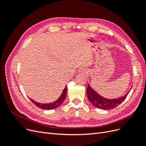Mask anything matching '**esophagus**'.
<instances>
[{
	"label": "esophagus",
	"instance_id": "esophagus-1",
	"mask_svg": "<svg viewBox=\"0 0 146 146\" xmlns=\"http://www.w3.org/2000/svg\"><path fill=\"white\" fill-rule=\"evenodd\" d=\"M85 71H86V69H80V72H85Z\"/></svg>",
	"mask_w": 146,
	"mask_h": 146
}]
</instances>
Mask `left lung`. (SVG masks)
I'll use <instances>...</instances> for the list:
<instances>
[{"label": "left lung", "instance_id": "obj_1", "mask_svg": "<svg viewBox=\"0 0 146 146\" xmlns=\"http://www.w3.org/2000/svg\"><path fill=\"white\" fill-rule=\"evenodd\" d=\"M88 99L90 101V102L96 108L102 110H111L116 108L117 106L121 104L122 102L125 99L129 92L121 97L120 98L115 99H108L102 97L99 94L93 90L90 86L89 84H88V88L86 90Z\"/></svg>", "mask_w": 146, "mask_h": 146}]
</instances>
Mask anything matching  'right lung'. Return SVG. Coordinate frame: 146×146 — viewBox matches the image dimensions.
<instances>
[{"instance_id": "add662e5", "label": "right lung", "mask_w": 146, "mask_h": 146, "mask_svg": "<svg viewBox=\"0 0 146 146\" xmlns=\"http://www.w3.org/2000/svg\"><path fill=\"white\" fill-rule=\"evenodd\" d=\"M66 94H67V86H66L64 88V90L63 91V92L61 93V95L59 97V98L52 103L40 104V103L36 102H35L31 99H30V100L32 101L35 105L37 106L38 108H40L43 110H53L59 107V106L63 102V101L66 98Z\"/></svg>"}]
</instances>
